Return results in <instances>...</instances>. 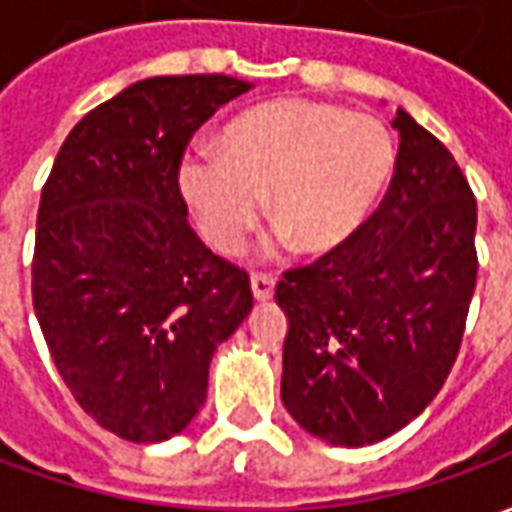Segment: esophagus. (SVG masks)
<instances>
[{"mask_svg":"<svg viewBox=\"0 0 512 512\" xmlns=\"http://www.w3.org/2000/svg\"><path fill=\"white\" fill-rule=\"evenodd\" d=\"M249 285H252V296L257 301H268L274 296V285L277 282H274V277H268V274H252Z\"/></svg>","mask_w":512,"mask_h":512,"instance_id":"34e87169","label":"esophagus"}]
</instances>
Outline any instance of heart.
Instances as JSON below:
<instances>
[{
    "instance_id": "obj_1",
    "label": "heart",
    "mask_w": 512,
    "mask_h": 512,
    "mask_svg": "<svg viewBox=\"0 0 512 512\" xmlns=\"http://www.w3.org/2000/svg\"><path fill=\"white\" fill-rule=\"evenodd\" d=\"M397 142L384 120L310 98H279L238 115L219 150H191L180 191L202 235L238 252L268 222L299 255H332L362 233L395 178Z\"/></svg>"
}]
</instances>
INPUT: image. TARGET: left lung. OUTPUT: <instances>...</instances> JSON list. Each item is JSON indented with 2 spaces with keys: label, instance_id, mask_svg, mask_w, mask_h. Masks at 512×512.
Returning <instances> with one entry per match:
<instances>
[{
  "label": "left lung",
  "instance_id": "obj_1",
  "mask_svg": "<svg viewBox=\"0 0 512 512\" xmlns=\"http://www.w3.org/2000/svg\"><path fill=\"white\" fill-rule=\"evenodd\" d=\"M395 178L351 244L285 271L282 403L310 436L365 447L417 419L461 348L477 202L436 136L397 109Z\"/></svg>",
  "mask_w": 512,
  "mask_h": 512
}]
</instances>
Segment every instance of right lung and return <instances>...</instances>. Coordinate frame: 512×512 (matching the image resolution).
I'll list each match as a JSON object with an SVG mask.
<instances>
[{
	"instance_id": "obj_1",
	"label": "right lung",
	"mask_w": 512,
	"mask_h": 512,
	"mask_svg": "<svg viewBox=\"0 0 512 512\" xmlns=\"http://www.w3.org/2000/svg\"><path fill=\"white\" fill-rule=\"evenodd\" d=\"M249 90L222 73L134 82L73 126L40 194L35 315L76 403L120 439L189 428L213 351L252 312L246 271L202 244L178 186L191 134Z\"/></svg>"
}]
</instances>
